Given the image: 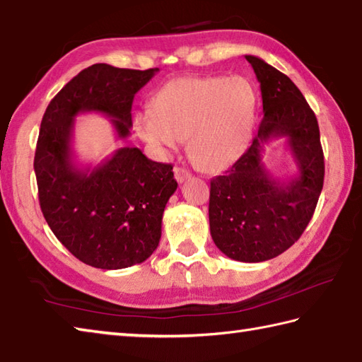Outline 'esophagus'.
<instances>
[{
	"mask_svg": "<svg viewBox=\"0 0 362 362\" xmlns=\"http://www.w3.org/2000/svg\"><path fill=\"white\" fill-rule=\"evenodd\" d=\"M175 178L178 182H184L186 180L190 178V173L186 170V168L181 167H175Z\"/></svg>",
	"mask_w": 362,
	"mask_h": 362,
	"instance_id": "esophagus-1",
	"label": "esophagus"
}]
</instances>
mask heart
Listing matches in <instances>:
<instances>
[{"label": "heart", "mask_w": 362, "mask_h": 362, "mask_svg": "<svg viewBox=\"0 0 362 362\" xmlns=\"http://www.w3.org/2000/svg\"><path fill=\"white\" fill-rule=\"evenodd\" d=\"M257 105L255 86L243 76H187L168 81L139 110L134 128L154 150L167 153L187 139L189 158L204 172L234 164L252 140Z\"/></svg>", "instance_id": "b5f03b06"}]
</instances>
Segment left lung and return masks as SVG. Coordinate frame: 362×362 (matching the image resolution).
I'll return each instance as SVG.
<instances>
[{
	"label": "left lung",
	"instance_id": "8db88e82",
	"mask_svg": "<svg viewBox=\"0 0 362 362\" xmlns=\"http://www.w3.org/2000/svg\"><path fill=\"white\" fill-rule=\"evenodd\" d=\"M261 84L264 119L250 148L211 180L209 228L217 248L240 262H262L292 247L313 218L325 164L315 114L284 73L245 56ZM286 136L298 175L281 182L262 162L263 146Z\"/></svg>",
	"mask_w": 362,
	"mask_h": 362
}]
</instances>
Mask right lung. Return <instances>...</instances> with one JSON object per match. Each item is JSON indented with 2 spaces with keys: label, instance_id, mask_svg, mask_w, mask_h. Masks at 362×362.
Here are the masks:
<instances>
[{
  "label": "right lung",
  "instance_id": "obj_1",
  "mask_svg": "<svg viewBox=\"0 0 362 362\" xmlns=\"http://www.w3.org/2000/svg\"><path fill=\"white\" fill-rule=\"evenodd\" d=\"M158 71L93 64L62 87L42 119L34 172L43 217L62 245L92 267L119 270L148 259L178 182L172 164L154 162L136 146H123L95 167L79 165L75 119L106 115L124 140L134 95Z\"/></svg>",
  "mask_w": 362,
  "mask_h": 362
}]
</instances>
